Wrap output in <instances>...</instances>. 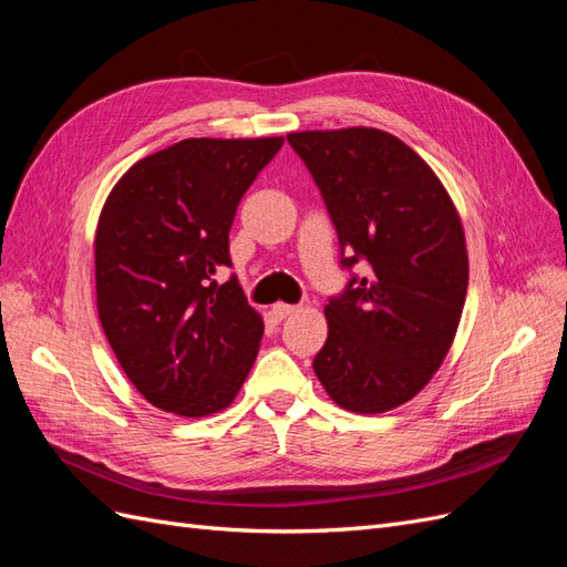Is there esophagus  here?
Wrapping results in <instances>:
<instances>
[{
    "label": "esophagus",
    "mask_w": 567,
    "mask_h": 567,
    "mask_svg": "<svg viewBox=\"0 0 567 567\" xmlns=\"http://www.w3.org/2000/svg\"><path fill=\"white\" fill-rule=\"evenodd\" d=\"M298 310L296 305H286V302H279V305H274L271 307V317L277 319V321H281V319H286V317H290Z\"/></svg>",
    "instance_id": "esophagus-1"
}]
</instances>
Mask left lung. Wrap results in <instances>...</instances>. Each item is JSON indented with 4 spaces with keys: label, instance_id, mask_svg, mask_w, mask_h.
<instances>
[{
    "label": "left lung",
    "instance_id": "left-lung-1",
    "mask_svg": "<svg viewBox=\"0 0 567 567\" xmlns=\"http://www.w3.org/2000/svg\"><path fill=\"white\" fill-rule=\"evenodd\" d=\"M340 244L364 277L326 305L315 373L357 414H383L419 394L447 357L468 290L461 217L414 148L375 127L290 132Z\"/></svg>",
    "mask_w": 567,
    "mask_h": 567
}]
</instances>
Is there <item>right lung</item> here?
<instances>
[{
	"label": "right lung",
	"instance_id": "add662e5",
	"mask_svg": "<svg viewBox=\"0 0 567 567\" xmlns=\"http://www.w3.org/2000/svg\"><path fill=\"white\" fill-rule=\"evenodd\" d=\"M281 136L184 140L134 163L99 215L96 310L144 400L186 419L227 409L255 362L265 321L231 277L229 229Z\"/></svg>",
	"mask_w": 567,
	"mask_h": 567
}]
</instances>
